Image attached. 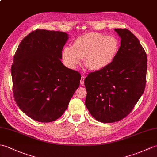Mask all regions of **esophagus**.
Instances as JSON below:
<instances>
[{
  "label": "esophagus",
  "mask_w": 157,
  "mask_h": 157,
  "mask_svg": "<svg viewBox=\"0 0 157 157\" xmlns=\"http://www.w3.org/2000/svg\"><path fill=\"white\" fill-rule=\"evenodd\" d=\"M84 79H85V77L84 75H82L81 77V79H80V84H81V86H84Z\"/></svg>",
  "instance_id": "1"
}]
</instances>
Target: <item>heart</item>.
Listing matches in <instances>:
<instances>
[{"mask_svg":"<svg viewBox=\"0 0 157 157\" xmlns=\"http://www.w3.org/2000/svg\"><path fill=\"white\" fill-rule=\"evenodd\" d=\"M119 48L117 39L99 33H87L79 36L73 46L63 50V62L69 68L74 69L84 58L85 65L92 71L106 68L114 61Z\"/></svg>","mask_w":157,"mask_h":157,"instance_id":"obj_1","label":"heart"}]
</instances>
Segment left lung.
Masks as SVG:
<instances>
[{
  "label": "left lung",
  "mask_w": 157,
  "mask_h": 157,
  "mask_svg": "<svg viewBox=\"0 0 157 157\" xmlns=\"http://www.w3.org/2000/svg\"><path fill=\"white\" fill-rule=\"evenodd\" d=\"M121 38L115 59L106 68L84 79L85 104L97 121L113 123L132 111L144 93L147 56L138 39L127 29H115Z\"/></svg>",
  "instance_id": "left-lung-1"
}]
</instances>
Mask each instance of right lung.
<instances>
[{
    "mask_svg": "<svg viewBox=\"0 0 157 157\" xmlns=\"http://www.w3.org/2000/svg\"><path fill=\"white\" fill-rule=\"evenodd\" d=\"M65 32L36 29L22 40L11 66L13 89L19 109L32 119L55 121L67 109L81 75L63 64Z\"/></svg>",
    "mask_w": 157,
    "mask_h": 157,
    "instance_id": "right-lung-1",
    "label": "right lung"
}]
</instances>
